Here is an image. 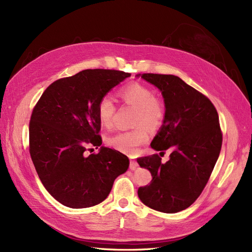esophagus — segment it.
<instances>
[{"label": "esophagus", "mask_w": 252, "mask_h": 252, "mask_svg": "<svg viewBox=\"0 0 252 252\" xmlns=\"http://www.w3.org/2000/svg\"><path fill=\"white\" fill-rule=\"evenodd\" d=\"M136 167H138V162L134 161V159H131L130 165H129V168H130L131 170H134Z\"/></svg>", "instance_id": "1"}]
</instances>
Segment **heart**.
Masks as SVG:
<instances>
[{
  "mask_svg": "<svg viewBox=\"0 0 252 252\" xmlns=\"http://www.w3.org/2000/svg\"><path fill=\"white\" fill-rule=\"evenodd\" d=\"M120 96L127 105L135 107L131 130L122 131L108 139L110 146L132 155L138 151L141 145L149 139V129L155 130L163 123L166 108L162 98L154 94V90L141 83H130L120 90ZM117 106L109 96H103L98 101L96 114L100 124L105 128H111L114 123ZM148 126L146 127V126Z\"/></svg>",
  "mask_w": 252,
  "mask_h": 252,
  "instance_id": "1",
  "label": "heart"
}]
</instances>
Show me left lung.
Wrapping results in <instances>:
<instances>
[{
    "label": "left lung",
    "mask_w": 252,
    "mask_h": 252,
    "mask_svg": "<svg viewBox=\"0 0 252 252\" xmlns=\"http://www.w3.org/2000/svg\"><path fill=\"white\" fill-rule=\"evenodd\" d=\"M141 75V74H140ZM141 78L161 90L166 113L151 148L165 154L139 158V165L150 171V184L138 195L148 207L175 213L188 208L202 193L220 156L223 135L219 114L209 98L172 74L143 73Z\"/></svg>",
    "instance_id": "left-lung-1"
}]
</instances>
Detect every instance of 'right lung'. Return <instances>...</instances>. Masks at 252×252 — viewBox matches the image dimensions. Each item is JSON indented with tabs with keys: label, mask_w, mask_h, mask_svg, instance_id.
<instances>
[{
	"label": "right lung",
	"mask_w": 252,
	"mask_h": 252,
	"mask_svg": "<svg viewBox=\"0 0 252 252\" xmlns=\"http://www.w3.org/2000/svg\"><path fill=\"white\" fill-rule=\"evenodd\" d=\"M130 73L86 69L59 79L35 104L29 123V152L37 175L55 199L70 208H87L108 196L113 182L126 172L129 158L100 147L98 101Z\"/></svg>",
	"instance_id": "obj_1"
}]
</instances>
